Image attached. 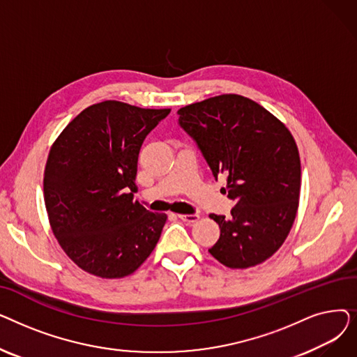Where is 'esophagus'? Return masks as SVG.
Masks as SVG:
<instances>
[{
	"label": "esophagus",
	"mask_w": 357,
	"mask_h": 357,
	"mask_svg": "<svg viewBox=\"0 0 357 357\" xmlns=\"http://www.w3.org/2000/svg\"><path fill=\"white\" fill-rule=\"evenodd\" d=\"M178 217L182 220V221H185V222H190V224H194V222H197L198 220H199V214H178Z\"/></svg>",
	"instance_id": "1"
}]
</instances>
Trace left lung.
<instances>
[{
  "mask_svg": "<svg viewBox=\"0 0 357 357\" xmlns=\"http://www.w3.org/2000/svg\"><path fill=\"white\" fill-rule=\"evenodd\" d=\"M178 124L198 146L214 178L236 201L231 217L210 214L220 238L208 250L220 264L246 269L285 241L298 210L301 162L289 130L257 102L224 93L178 109Z\"/></svg>",
  "mask_w": 357,
  "mask_h": 357,
  "instance_id": "1",
  "label": "left lung"
}]
</instances>
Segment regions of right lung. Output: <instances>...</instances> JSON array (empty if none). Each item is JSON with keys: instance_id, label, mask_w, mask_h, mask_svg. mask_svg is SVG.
Instances as JSON below:
<instances>
[{"instance_id": "right-lung-1", "label": "right lung", "mask_w": 357, "mask_h": 357, "mask_svg": "<svg viewBox=\"0 0 357 357\" xmlns=\"http://www.w3.org/2000/svg\"><path fill=\"white\" fill-rule=\"evenodd\" d=\"M169 112L102 101L53 143L43 179L46 210L54 237L85 272L127 276L159 241L166 214L147 211L133 197L140 147Z\"/></svg>"}]
</instances>
